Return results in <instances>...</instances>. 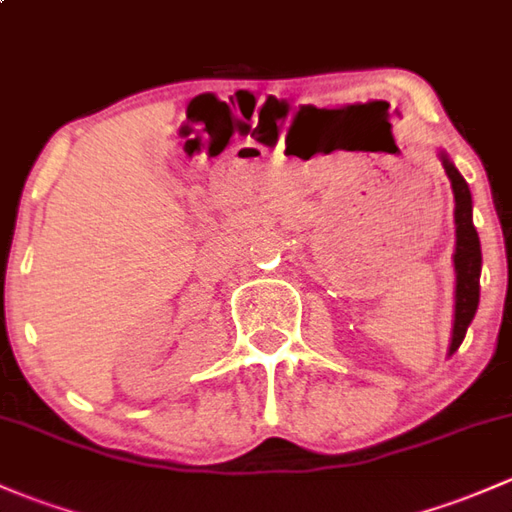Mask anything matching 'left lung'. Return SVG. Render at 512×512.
<instances>
[{
  "label": "left lung",
  "instance_id": "obj_1",
  "mask_svg": "<svg viewBox=\"0 0 512 512\" xmlns=\"http://www.w3.org/2000/svg\"><path fill=\"white\" fill-rule=\"evenodd\" d=\"M444 173L454 192V322H452V342H449V356L459 349L466 337L471 320L478 310V290H481V241H478L474 227V202L471 190L461 173L449 161L444 151H439Z\"/></svg>",
  "mask_w": 512,
  "mask_h": 512
}]
</instances>
